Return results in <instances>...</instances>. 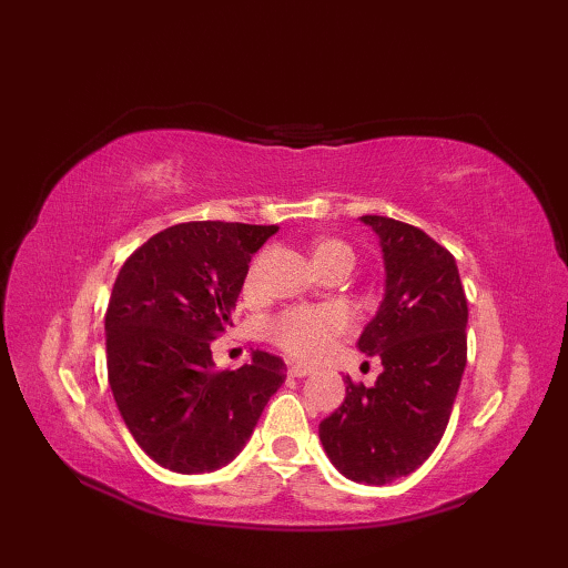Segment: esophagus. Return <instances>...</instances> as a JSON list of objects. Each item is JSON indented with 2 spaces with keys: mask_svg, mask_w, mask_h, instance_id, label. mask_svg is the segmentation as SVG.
Masks as SVG:
<instances>
[{
  "mask_svg": "<svg viewBox=\"0 0 568 568\" xmlns=\"http://www.w3.org/2000/svg\"><path fill=\"white\" fill-rule=\"evenodd\" d=\"M287 373H291V376H295V378H305V376H310L312 368L305 366V364H293L291 368H287Z\"/></svg>",
  "mask_w": 568,
  "mask_h": 568,
  "instance_id": "obj_1",
  "label": "esophagus"
}]
</instances>
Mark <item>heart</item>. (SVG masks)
<instances>
[{"mask_svg":"<svg viewBox=\"0 0 568 568\" xmlns=\"http://www.w3.org/2000/svg\"><path fill=\"white\" fill-rule=\"evenodd\" d=\"M312 256L315 263L329 256H346L352 258V248L344 241L336 239H317L312 246ZM258 277H261V263L253 261L251 268L244 277V293L253 295L258 291ZM346 312L339 307H315V305H297L287 307L277 315L263 322L265 339L273 342L277 348H283L285 354L295 358L312 361L320 358L332 342L346 329Z\"/></svg>","mask_w":568,"mask_h":568,"instance_id":"obj_1","label":"heart"}]
</instances>
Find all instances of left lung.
<instances>
[{"instance_id": "obj_1", "label": "left lung", "mask_w": 568, "mask_h": 568, "mask_svg": "<svg viewBox=\"0 0 568 568\" xmlns=\"http://www.w3.org/2000/svg\"><path fill=\"white\" fill-rule=\"evenodd\" d=\"M361 222L381 239L385 297L358 348L378 356L383 373L373 388L346 378L320 439L346 478L385 486L444 437L466 368L468 305L454 256L422 229L378 214Z\"/></svg>"}]
</instances>
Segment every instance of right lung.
<instances>
[{
  "label": "right lung",
  "mask_w": 568,
  "mask_h": 568,
  "mask_svg": "<svg viewBox=\"0 0 568 568\" xmlns=\"http://www.w3.org/2000/svg\"><path fill=\"white\" fill-rule=\"evenodd\" d=\"M277 226L187 222L124 261L106 305V376L131 437L178 474L214 470L241 452L285 381L281 356L220 371L210 342L232 324L248 261Z\"/></svg>",
  "instance_id": "obj_1"
}]
</instances>
